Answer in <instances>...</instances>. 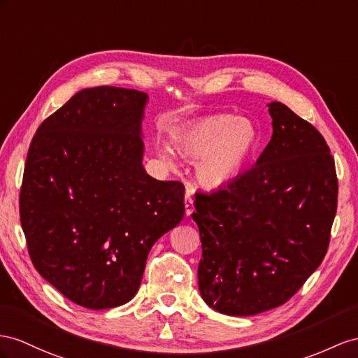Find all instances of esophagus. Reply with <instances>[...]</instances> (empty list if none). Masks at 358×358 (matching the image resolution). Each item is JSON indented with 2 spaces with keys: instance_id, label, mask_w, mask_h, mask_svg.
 <instances>
[{
  "instance_id": "34e87169",
  "label": "esophagus",
  "mask_w": 358,
  "mask_h": 358,
  "mask_svg": "<svg viewBox=\"0 0 358 358\" xmlns=\"http://www.w3.org/2000/svg\"><path fill=\"white\" fill-rule=\"evenodd\" d=\"M185 206H186V216H190L192 213H194V199H192L190 194H186V198H185Z\"/></svg>"
}]
</instances>
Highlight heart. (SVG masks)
Instances as JSON below:
<instances>
[{"instance_id":"1","label":"heart","mask_w":358,"mask_h":358,"mask_svg":"<svg viewBox=\"0 0 358 358\" xmlns=\"http://www.w3.org/2000/svg\"><path fill=\"white\" fill-rule=\"evenodd\" d=\"M255 143V130L250 121L230 115H210L173 134V146L182 159L196 163V177L207 187L230 182L248 159ZM164 163H173L168 148L157 151Z\"/></svg>"}]
</instances>
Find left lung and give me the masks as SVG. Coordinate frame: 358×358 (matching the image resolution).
<instances>
[{"label": "left lung", "instance_id": "left-lung-1", "mask_svg": "<svg viewBox=\"0 0 358 358\" xmlns=\"http://www.w3.org/2000/svg\"><path fill=\"white\" fill-rule=\"evenodd\" d=\"M273 133L255 166L196 192L203 259L198 287L219 313L252 316L282 306L322 263L337 210L334 159L316 128L268 104Z\"/></svg>", "mask_w": 358, "mask_h": 358}]
</instances>
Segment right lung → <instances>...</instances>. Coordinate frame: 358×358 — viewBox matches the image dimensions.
Instances as JSON below:
<instances>
[{"mask_svg": "<svg viewBox=\"0 0 358 358\" xmlns=\"http://www.w3.org/2000/svg\"><path fill=\"white\" fill-rule=\"evenodd\" d=\"M145 92H77L36 131L20 194L21 225L42 277L76 304L122 306L146 257L185 216V186L146 173Z\"/></svg>", "mask_w": 358, "mask_h": 358, "instance_id": "1", "label": "right lung"}]
</instances>
